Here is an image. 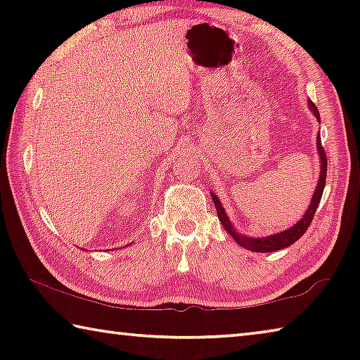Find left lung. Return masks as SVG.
<instances>
[{
  "label": "left lung",
  "mask_w": 360,
  "mask_h": 360,
  "mask_svg": "<svg viewBox=\"0 0 360 360\" xmlns=\"http://www.w3.org/2000/svg\"><path fill=\"white\" fill-rule=\"evenodd\" d=\"M309 109L314 112L316 119H319V111L318 108L313 101H308ZM318 149H319V154H321V176H319V182H318V187H316L314 195H313V200H311V205H309V208L307 211V214L303 216V219H300L294 227L281 231V233L278 235H271V236H266V238H248L245 235H240L238 231H236L233 227H231V224L229 221L227 214H225V211L222 208L221 202H219V198L216 197L214 193H211L212 197V202H214L216 206V211H217V217L221 224L224 225V229L229 231V235L233 238L236 243H238L240 246L249 249V251H254V252H275L279 251V249H284L290 245H294V243L302 238V235L304 231L308 230L309 224L313 222V217L316 214V210H318L319 202H321V197H322V192H324V186H326V176H327V155H326V150L322 148L321 144V136H318Z\"/></svg>",
  "instance_id": "1"
}]
</instances>
